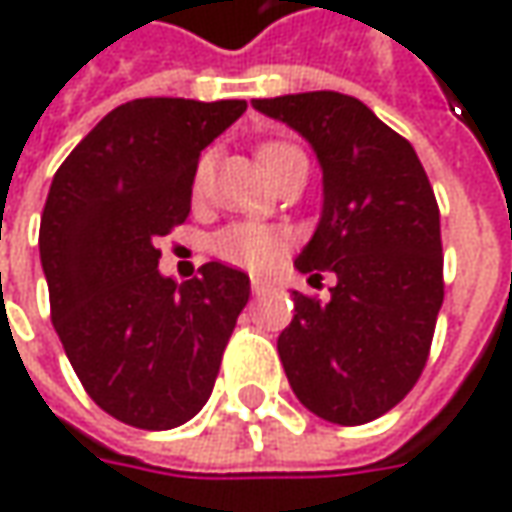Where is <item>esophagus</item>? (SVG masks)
I'll return each instance as SVG.
<instances>
[{
	"mask_svg": "<svg viewBox=\"0 0 512 512\" xmlns=\"http://www.w3.org/2000/svg\"><path fill=\"white\" fill-rule=\"evenodd\" d=\"M250 290H253L256 296H265V293L273 290V285H270V282H262V279H253V282H250Z\"/></svg>",
	"mask_w": 512,
	"mask_h": 512,
	"instance_id": "obj_1",
	"label": "esophagus"
}]
</instances>
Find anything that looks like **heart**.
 I'll list each match as a JSON object with an SVG mask.
<instances>
[{"label": "heart", "mask_w": 512, "mask_h": 512, "mask_svg": "<svg viewBox=\"0 0 512 512\" xmlns=\"http://www.w3.org/2000/svg\"><path fill=\"white\" fill-rule=\"evenodd\" d=\"M296 153H302V150L287 145V142H265L259 148V159H262L267 173L273 176ZM207 176H210V156H202L196 170H193V182H190L193 196H202ZM210 247L227 265L245 267V270H267V267L276 265L279 256L285 253L287 239L279 227L265 225V222H233L213 236Z\"/></svg>", "instance_id": "obj_1"}]
</instances>
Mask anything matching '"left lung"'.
Returning a JSON list of instances; mask_svg holds the SVG:
<instances>
[{
    "label": "left lung",
    "instance_id": "left-lung-1",
    "mask_svg": "<svg viewBox=\"0 0 512 512\" xmlns=\"http://www.w3.org/2000/svg\"><path fill=\"white\" fill-rule=\"evenodd\" d=\"M253 108L316 150L325 205L296 267L336 273L330 302L293 290L296 316L279 336L287 382L325 422H373L419 382L444 302L430 179L413 145L353 96L313 90Z\"/></svg>",
    "mask_w": 512,
    "mask_h": 512
}]
</instances>
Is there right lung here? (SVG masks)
I'll use <instances>...</instances> for the list:
<instances>
[{
    "label": "right lung",
    "mask_w": 512,
    "mask_h": 512,
    "mask_svg": "<svg viewBox=\"0 0 512 512\" xmlns=\"http://www.w3.org/2000/svg\"><path fill=\"white\" fill-rule=\"evenodd\" d=\"M245 99H133L70 150L39 225L50 322L88 396L139 430L193 419L250 299L247 273L207 262L176 285L156 267L190 213L199 153Z\"/></svg>",
    "instance_id": "right-lung-1"
}]
</instances>
